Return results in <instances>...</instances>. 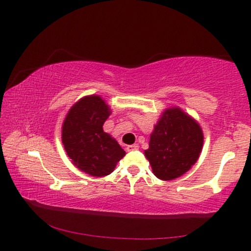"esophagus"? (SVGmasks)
I'll return each instance as SVG.
<instances>
[{
    "instance_id": "1",
    "label": "esophagus",
    "mask_w": 251,
    "mask_h": 251,
    "mask_svg": "<svg viewBox=\"0 0 251 251\" xmlns=\"http://www.w3.org/2000/svg\"><path fill=\"white\" fill-rule=\"evenodd\" d=\"M139 149V146H138V144H133V145H128L126 150H127L128 152H132V151H135V150Z\"/></svg>"
}]
</instances>
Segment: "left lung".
I'll return each mask as SVG.
<instances>
[{
    "mask_svg": "<svg viewBox=\"0 0 251 251\" xmlns=\"http://www.w3.org/2000/svg\"><path fill=\"white\" fill-rule=\"evenodd\" d=\"M203 139L201 126L189 114L178 107L165 109L145 150L155 177L172 180L188 172L200 157Z\"/></svg>",
    "mask_w": 251,
    "mask_h": 251,
    "instance_id": "obj_1",
    "label": "left lung"
}]
</instances>
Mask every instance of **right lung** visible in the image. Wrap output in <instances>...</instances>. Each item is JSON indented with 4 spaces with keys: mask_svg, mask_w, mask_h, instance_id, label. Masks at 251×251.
Instances as JSON below:
<instances>
[{
    "mask_svg": "<svg viewBox=\"0 0 251 251\" xmlns=\"http://www.w3.org/2000/svg\"><path fill=\"white\" fill-rule=\"evenodd\" d=\"M109 107L99 96L83 97L72 106L62 125V144L77 169L93 177L113 172L125 151L103 132Z\"/></svg>",
    "mask_w": 251,
    "mask_h": 251,
    "instance_id": "obj_1",
    "label": "right lung"
}]
</instances>
